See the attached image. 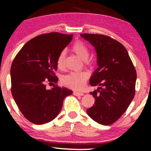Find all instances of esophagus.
Returning a JSON list of instances; mask_svg holds the SVG:
<instances>
[{
	"mask_svg": "<svg viewBox=\"0 0 151 151\" xmlns=\"http://www.w3.org/2000/svg\"><path fill=\"white\" fill-rule=\"evenodd\" d=\"M73 95H74V96H83L84 93H81V92L73 91Z\"/></svg>",
	"mask_w": 151,
	"mask_h": 151,
	"instance_id": "1",
	"label": "esophagus"
}]
</instances>
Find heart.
Listing matches in <instances>:
<instances>
[{
	"mask_svg": "<svg viewBox=\"0 0 151 151\" xmlns=\"http://www.w3.org/2000/svg\"><path fill=\"white\" fill-rule=\"evenodd\" d=\"M71 49L82 60L85 61L86 64H88L87 59L89 56V50L83 42L76 41L72 46ZM65 56L66 51L65 50H63L59 53L56 61L57 66L59 69H63L65 67ZM88 76V73L86 71L71 72L63 76L62 78V83L69 88L80 90L85 85Z\"/></svg>",
	"mask_w": 151,
	"mask_h": 151,
	"instance_id": "1",
	"label": "heart"
}]
</instances>
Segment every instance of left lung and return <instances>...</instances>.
<instances>
[{"label":"left lung","instance_id":"obj_1","mask_svg":"<svg viewBox=\"0 0 151 151\" xmlns=\"http://www.w3.org/2000/svg\"><path fill=\"white\" fill-rule=\"evenodd\" d=\"M95 47L98 67L90 84L98 88L91 92L95 104L86 110L96 122L110 125L127 111L135 94L137 73L127 49L118 41L102 34H82Z\"/></svg>","mask_w":151,"mask_h":151}]
</instances>
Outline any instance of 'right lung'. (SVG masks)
<instances>
[{"mask_svg":"<svg viewBox=\"0 0 151 151\" xmlns=\"http://www.w3.org/2000/svg\"><path fill=\"white\" fill-rule=\"evenodd\" d=\"M72 38L73 34L58 32L39 35L22 47L12 64V96L22 114L35 124L53 120L60 111L64 99L73 93L58 85L47 89L45 84L57 83V58Z\"/></svg>","mask_w":151,"mask_h":151,"instance_id":"add662e5","label":"right lung"}]
</instances>
